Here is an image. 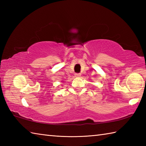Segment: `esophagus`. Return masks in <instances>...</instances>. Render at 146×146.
I'll return each mask as SVG.
<instances>
[{
	"mask_svg": "<svg viewBox=\"0 0 146 146\" xmlns=\"http://www.w3.org/2000/svg\"><path fill=\"white\" fill-rule=\"evenodd\" d=\"M75 77H80V76H81V74L79 73H76L75 74Z\"/></svg>",
	"mask_w": 146,
	"mask_h": 146,
	"instance_id": "1",
	"label": "esophagus"
}]
</instances>
